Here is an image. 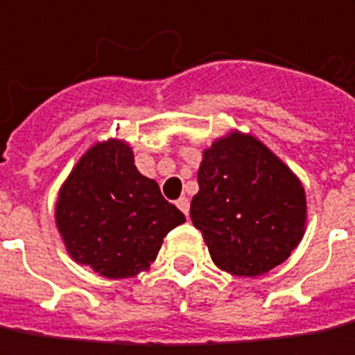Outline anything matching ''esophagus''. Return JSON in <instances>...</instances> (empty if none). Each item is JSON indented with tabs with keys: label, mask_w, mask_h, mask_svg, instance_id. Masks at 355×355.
I'll list each match as a JSON object with an SVG mask.
<instances>
[{
	"label": "esophagus",
	"mask_w": 355,
	"mask_h": 355,
	"mask_svg": "<svg viewBox=\"0 0 355 355\" xmlns=\"http://www.w3.org/2000/svg\"><path fill=\"white\" fill-rule=\"evenodd\" d=\"M175 205H178V209H180V211H183L185 215H189V199H187V197H180Z\"/></svg>",
	"instance_id": "34e87169"
}]
</instances>
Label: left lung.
Masks as SVG:
<instances>
[{
  "mask_svg": "<svg viewBox=\"0 0 355 355\" xmlns=\"http://www.w3.org/2000/svg\"><path fill=\"white\" fill-rule=\"evenodd\" d=\"M197 182L189 215L220 270L268 273L303 239V185L254 137L232 132L216 140L203 152Z\"/></svg>",
  "mask_w": 355,
  "mask_h": 355,
  "instance_id": "8db88e82",
  "label": "left lung"
}]
</instances>
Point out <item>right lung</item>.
Here are the masks:
<instances>
[{
    "label": "right lung",
    "mask_w": 355,
    "mask_h": 355,
    "mask_svg": "<svg viewBox=\"0 0 355 355\" xmlns=\"http://www.w3.org/2000/svg\"><path fill=\"white\" fill-rule=\"evenodd\" d=\"M182 223L185 215L137 170L121 140L87 150L56 203V225L73 260L111 279L146 270L164 236Z\"/></svg>",
    "instance_id": "obj_1"
}]
</instances>
